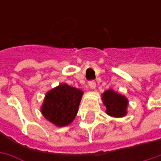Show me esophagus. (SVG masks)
Listing matches in <instances>:
<instances>
[{"label":"esophagus","mask_w":161,"mask_h":161,"mask_svg":"<svg viewBox=\"0 0 161 161\" xmlns=\"http://www.w3.org/2000/svg\"><path fill=\"white\" fill-rule=\"evenodd\" d=\"M89 86L91 90H94V89H96V82L94 80H90L89 82Z\"/></svg>","instance_id":"1"}]
</instances>
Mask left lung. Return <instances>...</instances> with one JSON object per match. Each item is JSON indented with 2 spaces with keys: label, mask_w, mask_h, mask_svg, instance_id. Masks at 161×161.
Listing matches in <instances>:
<instances>
[{
  "label": "left lung",
  "mask_w": 161,
  "mask_h": 161,
  "mask_svg": "<svg viewBox=\"0 0 161 161\" xmlns=\"http://www.w3.org/2000/svg\"><path fill=\"white\" fill-rule=\"evenodd\" d=\"M102 100L106 106V113L113 117H123L126 114L128 100L125 96L114 92L113 90H106L102 94Z\"/></svg>",
  "instance_id": "8db88e82"
}]
</instances>
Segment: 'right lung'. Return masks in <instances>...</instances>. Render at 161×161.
<instances>
[{"instance_id": "right-lung-1", "label": "right lung", "mask_w": 161, "mask_h": 161, "mask_svg": "<svg viewBox=\"0 0 161 161\" xmlns=\"http://www.w3.org/2000/svg\"><path fill=\"white\" fill-rule=\"evenodd\" d=\"M83 91L62 83L46 94L41 107L43 115L56 126L70 125L79 110Z\"/></svg>"}]
</instances>
